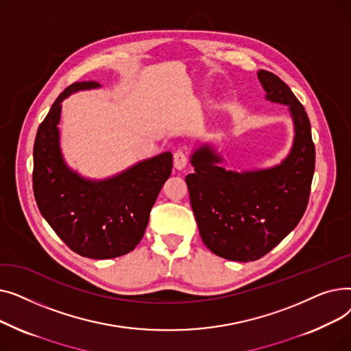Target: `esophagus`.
Wrapping results in <instances>:
<instances>
[{
    "label": "esophagus",
    "instance_id": "1",
    "mask_svg": "<svg viewBox=\"0 0 351 351\" xmlns=\"http://www.w3.org/2000/svg\"><path fill=\"white\" fill-rule=\"evenodd\" d=\"M188 163V156L185 154V151L183 149H178L175 154H173V166L176 169L182 171L183 168H185Z\"/></svg>",
    "mask_w": 351,
    "mask_h": 351
}]
</instances>
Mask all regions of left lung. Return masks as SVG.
Wrapping results in <instances>:
<instances>
[{
	"mask_svg": "<svg viewBox=\"0 0 351 351\" xmlns=\"http://www.w3.org/2000/svg\"><path fill=\"white\" fill-rule=\"evenodd\" d=\"M266 99L289 106L294 138L289 155L271 168L228 171L210 145L191 155L195 168L185 180L200 237L206 247L228 261L261 259L298 226L306 210L315 143L310 121L291 89L274 73L257 72Z\"/></svg>",
	"mask_w": 351,
	"mask_h": 351,
	"instance_id": "obj_1",
	"label": "left lung"
}]
</instances>
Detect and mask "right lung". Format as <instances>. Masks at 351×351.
<instances>
[{
    "label": "right lung",
    "mask_w": 351,
    "mask_h": 351,
    "mask_svg": "<svg viewBox=\"0 0 351 351\" xmlns=\"http://www.w3.org/2000/svg\"><path fill=\"white\" fill-rule=\"evenodd\" d=\"M97 81L69 85L55 99L34 143V196L65 245L89 259H112L141 242L155 200L172 173V154L141 160L106 179H88L66 165L60 143L62 101Z\"/></svg>",
    "instance_id": "obj_1"
}]
</instances>
